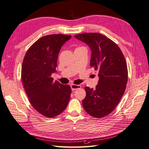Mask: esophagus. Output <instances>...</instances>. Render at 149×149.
Listing matches in <instances>:
<instances>
[{"label": "esophagus", "instance_id": "1", "mask_svg": "<svg viewBox=\"0 0 149 149\" xmlns=\"http://www.w3.org/2000/svg\"><path fill=\"white\" fill-rule=\"evenodd\" d=\"M71 88L72 91H75L76 89H78L79 88H81V86L79 85V84H71Z\"/></svg>", "mask_w": 149, "mask_h": 149}]
</instances>
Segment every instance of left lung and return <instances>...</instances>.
<instances>
[{"label": "left lung", "mask_w": 149, "mask_h": 149, "mask_svg": "<svg viewBox=\"0 0 149 149\" xmlns=\"http://www.w3.org/2000/svg\"><path fill=\"white\" fill-rule=\"evenodd\" d=\"M74 37L91 48L90 66L99 76L95 89L84 88L83 106L90 116L103 118L114 110L125 92L128 79L125 59L118 45L101 33H84Z\"/></svg>", "instance_id": "1"}]
</instances>
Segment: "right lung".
Returning <instances> with one entry per match:
<instances>
[{"instance_id":"right-lung-1","label":"right lung","mask_w":149,"mask_h":149,"mask_svg":"<svg viewBox=\"0 0 149 149\" xmlns=\"http://www.w3.org/2000/svg\"><path fill=\"white\" fill-rule=\"evenodd\" d=\"M71 35L52 34L40 38L26 52L22 63L21 78L31 105L40 114L54 118L69 102L71 89L68 84L54 81L58 56Z\"/></svg>"}]
</instances>
